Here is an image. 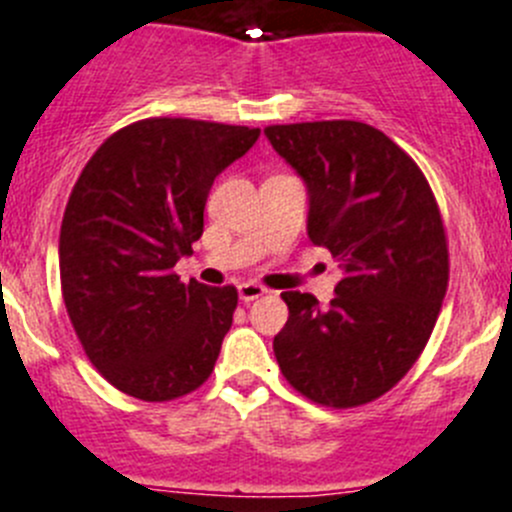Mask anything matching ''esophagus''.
Here are the masks:
<instances>
[{
  "label": "esophagus",
  "mask_w": 512,
  "mask_h": 512,
  "mask_svg": "<svg viewBox=\"0 0 512 512\" xmlns=\"http://www.w3.org/2000/svg\"><path fill=\"white\" fill-rule=\"evenodd\" d=\"M237 290H239V298H242L245 303L257 301V298H262L267 293L265 285H260V283H239Z\"/></svg>",
  "instance_id": "1"
}]
</instances>
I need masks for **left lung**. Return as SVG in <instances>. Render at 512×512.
<instances>
[{
    "label": "left lung",
    "mask_w": 512,
    "mask_h": 512,
    "mask_svg": "<svg viewBox=\"0 0 512 512\" xmlns=\"http://www.w3.org/2000/svg\"><path fill=\"white\" fill-rule=\"evenodd\" d=\"M265 135L306 181L308 237L342 267L326 308L311 293H280V372L311 403H372L416 365L444 303L449 242L436 196L416 160L365 122L270 124Z\"/></svg>",
    "instance_id": "8db88e82"
}]
</instances>
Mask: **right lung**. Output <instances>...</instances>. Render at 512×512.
<instances>
[{"instance_id":"add662e5","label":"right lung","mask_w":512,"mask_h":512,"mask_svg":"<svg viewBox=\"0 0 512 512\" xmlns=\"http://www.w3.org/2000/svg\"><path fill=\"white\" fill-rule=\"evenodd\" d=\"M257 127L183 117L132 122L84 165L61 224V290L91 365L114 388L165 403L201 388L232 326L237 288L181 283L214 178Z\"/></svg>"}]
</instances>
